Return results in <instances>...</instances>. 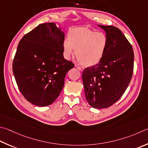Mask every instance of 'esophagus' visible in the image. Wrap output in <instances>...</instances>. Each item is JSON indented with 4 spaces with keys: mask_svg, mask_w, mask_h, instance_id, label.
<instances>
[{
    "mask_svg": "<svg viewBox=\"0 0 148 148\" xmlns=\"http://www.w3.org/2000/svg\"><path fill=\"white\" fill-rule=\"evenodd\" d=\"M76 66L77 67V69L79 70V71H83V67H82V66H78V65H76Z\"/></svg>",
    "mask_w": 148,
    "mask_h": 148,
    "instance_id": "1",
    "label": "esophagus"
}]
</instances>
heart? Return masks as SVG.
Masks as SVG:
<instances>
[{"label": "heart", "mask_w": 148, "mask_h": 148, "mask_svg": "<svg viewBox=\"0 0 148 148\" xmlns=\"http://www.w3.org/2000/svg\"><path fill=\"white\" fill-rule=\"evenodd\" d=\"M63 42V56L70 60L75 53L77 61L85 66L98 63L106 53L109 45L107 34L87 28H75L69 32Z\"/></svg>", "instance_id": "1"}]
</instances>
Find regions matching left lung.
Returning a JSON list of instances; mask_svg holds the SVG:
<instances>
[{
    "label": "left lung",
    "mask_w": 148,
    "mask_h": 148,
    "mask_svg": "<svg viewBox=\"0 0 148 148\" xmlns=\"http://www.w3.org/2000/svg\"><path fill=\"white\" fill-rule=\"evenodd\" d=\"M98 26L108 37V47L100 62L84 69L82 79L88 104L94 108L104 109L119 100L130 84L134 53L120 29L113 26Z\"/></svg>",
    "instance_id": "1"
}]
</instances>
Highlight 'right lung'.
I'll use <instances>...</instances> for the list:
<instances>
[{
    "mask_svg": "<svg viewBox=\"0 0 148 148\" xmlns=\"http://www.w3.org/2000/svg\"><path fill=\"white\" fill-rule=\"evenodd\" d=\"M65 33L55 23L41 24L18 45L13 72L19 90L35 106L45 107L60 95L65 77L74 66L63 57Z\"/></svg>",
    "mask_w": 148,
    "mask_h": 148,
    "instance_id": "1",
    "label": "right lung"
}]
</instances>
